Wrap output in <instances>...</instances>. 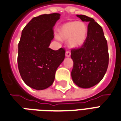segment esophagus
<instances>
[{"label":"esophagus","instance_id":"obj_1","mask_svg":"<svg viewBox=\"0 0 121 121\" xmlns=\"http://www.w3.org/2000/svg\"><path fill=\"white\" fill-rule=\"evenodd\" d=\"M71 55V53H70V51H67L66 52V56H67V57H69Z\"/></svg>","mask_w":121,"mask_h":121}]
</instances>
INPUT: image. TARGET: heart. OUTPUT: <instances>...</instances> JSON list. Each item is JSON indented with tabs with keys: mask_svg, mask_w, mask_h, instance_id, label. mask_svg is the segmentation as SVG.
I'll list each match as a JSON object with an SVG mask.
<instances>
[{
	"mask_svg": "<svg viewBox=\"0 0 121 121\" xmlns=\"http://www.w3.org/2000/svg\"><path fill=\"white\" fill-rule=\"evenodd\" d=\"M58 40H68L72 48H78L83 45L87 37V27L83 22L72 21L62 25L58 29Z\"/></svg>",
	"mask_w": 121,
	"mask_h": 121,
	"instance_id": "heart-1",
	"label": "heart"
}]
</instances>
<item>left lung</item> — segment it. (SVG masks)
Returning <instances> with one entry per match:
<instances>
[{
  "label": "left lung",
  "mask_w": 121,
  "mask_h": 121,
  "mask_svg": "<svg viewBox=\"0 0 121 121\" xmlns=\"http://www.w3.org/2000/svg\"><path fill=\"white\" fill-rule=\"evenodd\" d=\"M77 16L89 24L85 43L79 48L71 50L73 62L71 74L76 85L87 89L98 83L107 71L109 64L108 43L102 26L94 19L84 15Z\"/></svg>",
  "instance_id": "1"
}]
</instances>
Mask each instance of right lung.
Masks as SVG:
<instances>
[{
	"instance_id": "right-lung-1",
	"label": "right lung",
	"mask_w": 121,
	"mask_h": 121,
	"mask_svg": "<svg viewBox=\"0 0 121 121\" xmlns=\"http://www.w3.org/2000/svg\"><path fill=\"white\" fill-rule=\"evenodd\" d=\"M60 15L53 13L35 17L22 30L18 44V68L24 82L34 89L51 86L57 68L65 59V49L55 51L49 48Z\"/></svg>"
}]
</instances>
